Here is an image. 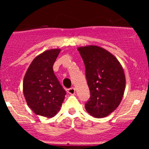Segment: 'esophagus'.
Returning <instances> with one entry per match:
<instances>
[{"mask_svg":"<svg viewBox=\"0 0 149 149\" xmlns=\"http://www.w3.org/2000/svg\"><path fill=\"white\" fill-rule=\"evenodd\" d=\"M67 92H68V94L74 95L75 94V89H74V87H72V88H70V89H68Z\"/></svg>","mask_w":149,"mask_h":149,"instance_id":"1","label":"esophagus"}]
</instances>
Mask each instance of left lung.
Returning <instances> with one entry per match:
<instances>
[{
	"mask_svg": "<svg viewBox=\"0 0 149 149\" xmlns=\"http://www.w3.org/2000/svg\"><path fill=\"white\" fill-rule=\"evenodd\" d=\"M85 64L90 98L85 104L88 113L104 118L119 107L125 89V75L114 55L97 45L77 48Z\"/></svg>",
	"mask_w": 149,
	"mask_h": 149,
	"instance_id": "obj_1",
	"label": "left lung"
}]
</instances>
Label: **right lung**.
I'll return each instance as SVG.
<instances>
[{"label":"right lung","instance_id":"right-lung-1","mask_svg":"<svg viewBox=\"0 0 149 149\" xmlns=\"http://www.w3.org/2000/svg\"><path fill=\"white\" fill-rule=\"evenodd\" d=\"M60 52L58 48L47 50L36 56L24 77V95L36 115L52 118L60 111L65 98L66 93L53 70Z\"/></svg>","mask_w":149,"mask_h":149}]
</instances>
